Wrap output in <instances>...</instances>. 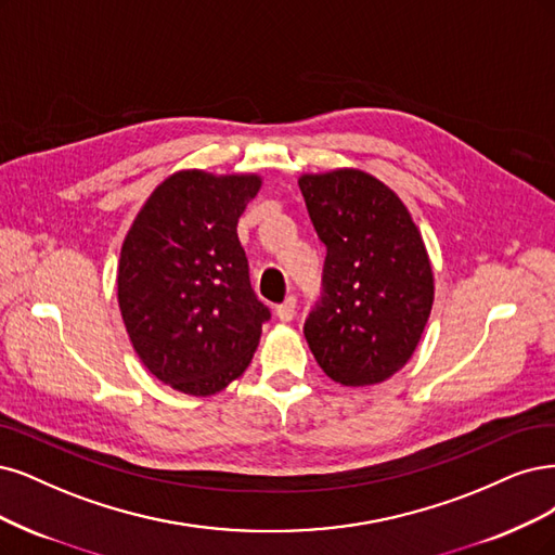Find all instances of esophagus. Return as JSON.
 Instances as JSON below:
<instances>
[{
	"mask_svg": "<svg viewBox=\"0 0 555 555\" xmlns=\"http://www.w3.org/2000/svg\"><path fill=\"white\" fill-rule=\"evenodd\" d=\"M275 314H278V319H280L282 323H289V321L296 317V298L289 296L284 302H280L278 308H275Z\"/></svg>",
	"mask_w": 555,
	"mask_h": 555,
	"instance_id": "1",
	"label": "esophagus"
}]
</instances>
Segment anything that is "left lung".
Wrapping results in <instances>:
<instances>
[{"label":"left lung","mask_w":555,"mask_h":555,"mask_svg":"<svg viewBox=\"0 0 555 555\" xmlns=\"http://www.w3.org/2000/svg\"><path fill=\"white\" fill-rule=\"evenodd\" d=\"M298 185L328 247L305 339L335 384H384L411 360L434 305L423 234L395 190L362 169L302 175Z\"/></svg>","instance_id":"left-lung-1"}]
</instances>
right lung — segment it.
Masks as SVG:
<instances>
[{
  "label": "right lung",
  "mask_w": 555,
  "mask_h": 555,
  "mask_svg": "<svg viewBox=\"0 0 555 555\" xmlns=\"http://www.w3.org/2000/svg\"><path fill=\"white\" fill-rule=\"evenodd\" d=\"M259 175L181 169L149 195L121 245L117 298L142 365L211 397L236 380L271 317L255 296L236 224Z\"/></svg>",
  "instance_id": "1"
}]
</instances>
